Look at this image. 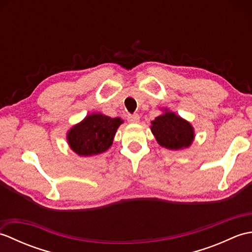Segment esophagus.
Masks as SVG:
<instances>
[{"instance_id":"1","label":"esophagus","mask_w":252,"mask_h":252,"mask_svg":"<svg viewBox=\"0 0 252 252\" xmlns=\"http://www.w3.org/2000/svg\"><path fill=\"white\" fill-rule=\"evenodd\" d=\"M127 121H129L130 123H138V121H140V116H138L137 114L129 115L127 116Z\"/></svg>"}]
</instances>
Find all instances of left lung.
I'll return each mask as SVG.
<instances>
[{"label":"left lung","instance_id":"1","mask_svg":"<svg viewBox=\"0 0 252 252\" xmlns=\"http://www.w3.org/2000/svg\"><path fill=\"white\" fill-rule=\"evenodd\" d=\"M162 114L151 122V130L161 147L170 151H182L190 147L195 140V130L189 121L163 108Z\"/></svg>","mask_w":252,"mask_h":252}]
</instances>
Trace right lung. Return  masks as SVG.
<instances>
[{
  "label": "right lung",
  "instance_id": "add662e5",
  "mask_svg": "<svg viewBox=\"0 0 252 252\" xmlns=\"http://www.w3.org/2000/svg\"><path fill=\"white\" fill-rule=\"evenodd\" d=\"M123 123L121 118H111L100 112H92L67 132V143L73 153L91 157L108 151L116 132Z\"/></svg>",
  "mask_w": 252,
  "mask_h": 252
}]
</instances>
